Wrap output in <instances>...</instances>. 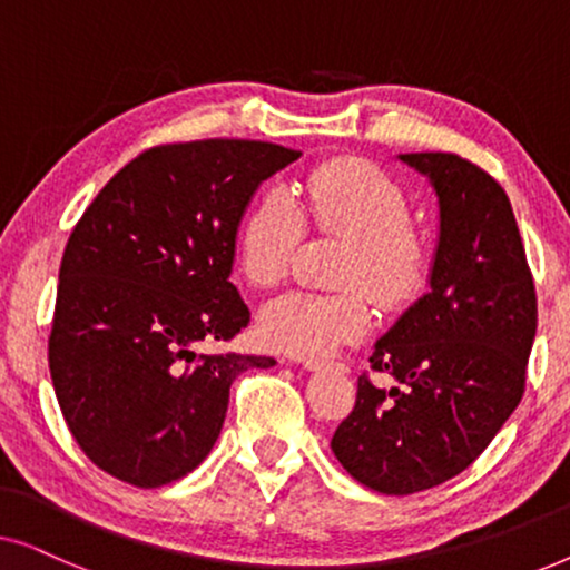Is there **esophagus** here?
Wrapping results in <instances>:
<instances>
[{
  "mask_svg": "<svg viewBox=\"0 0 570 570\" xmlns=\"http://www.w3.org/2000/svg\"><path fill=\"white\" fill-rule=\"evenodd\" d=\"M303 368L306 371H326V368L347 371V365L345 363H326V361H303Z\"/></svg>",
  "mask_w": 570,
  "mask_h": 570,
  "instance_id": "1",
  "label": "esophagus"
}]
</instances>
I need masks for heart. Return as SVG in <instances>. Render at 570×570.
I'll return each instance as SVG.
<instances>
[{"instance_id": "heart-1", "label": "heart", "mask_w": 570, "mask_h": 570, "mask_svg": "<svg viewBox=\"0 0 570 570\" xmlns=\"http://www.w3.org/2000/svg\"><path fill=\"white\" fill-rule=\"evenodd\" d=\"M306 223L347 238L337 267V293L293 291L262 308V342L295 357H326L363 337L371 308H400L417 298L428 275V248L410 228V202L379 166L361 158H337L318 166L295 202L283 189L254 202L236 236L240 275L256 287H272L287 275Z\"/></svg>"}]
</instances>
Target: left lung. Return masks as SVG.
Listing matches in <instances>:
<instances>
[{
  "mask_svg": "<svg viewBox=\"0 0 570 570\" xmlns=\"http://www.w3.org/2000/svg\"><path fill=\"white\" fill-rule=\"evenodd\" d=\"M431 181L439 246L428 291L373 345L357 400L332 435L340 464L386 495H410L464 472L524 394L537 295L501 184L454 153H407Z\"/></svg>",
  "mask_w": 570,
  "mask_h": 570,
  "instance_id": "1",
  "label": "left lung"
}]
</instances>
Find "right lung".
<instances>
[{
	"mask_svg": "<svg viewBox=\"0 0 570 570\" xmlns=\"http://www.w3.org/2000/svg\"><path fill=\"white\" fill-rule=\"evenodd\" d=\"M301 153L254 139L153 147L85 209L59 267L49 368L61 415L92 464L168 485L220 435L228 394L264 355H199L248 324L230 283L240 217Z\"/></svg>",
	"mask_w": 570,
	"mask_h": 570,
	"instance_id": "add662e5",
	"label": "right lung"
}]
</instances>
